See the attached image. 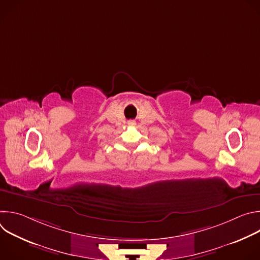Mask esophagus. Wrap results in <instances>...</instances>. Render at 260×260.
<instances>
[{"label": "esophagus", "mask_w": 260, "mask_h": 260, "mask_svg": "<svg viewBox=\"0 0 260 260\" xmlns=\"http://www.w3.org/2000/svg\"><path fill=\"white\" fill-rule=\"evenodd\" d=\"M128 124H129V125H135L136 122H135L134 120H129V121H128Z\"/></svg>", "instance_id": "34e87169"}]
</instances>
